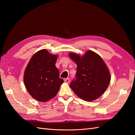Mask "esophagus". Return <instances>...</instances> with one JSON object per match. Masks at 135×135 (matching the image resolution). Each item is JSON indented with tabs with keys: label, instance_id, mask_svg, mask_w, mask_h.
<instances>
[{
	"label": "esophagus",
	"instance_id": "esophagus-1",
	"mask_svg": "<svg viewBox=\"0 0 135 135\" xmlns=\"http://www.w3.org/2000/svg\"><path fill=\"white\" fill-rule=\"evenodd\" d=\"M70 79L69 78H65L64 79V82L65 83H67V84H68V83L70 82Z\"/></svg>",
	"mask_w": 135,
	"mask_h": 135
}]
</instances>
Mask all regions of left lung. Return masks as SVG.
Returning <instances> with one entry per match:
<instances>
[{"instance_id": "left-lung-1", "label": "left lung", "mask_w": 135, "mask_h": 135, "mask_svg": "<svg viewBox=\"0 0 135 135\" xmlns=\"http://www.w3.org/2000/svg\"><path fill=\"white\" fill-rule=\"evenodd\" d=\"M69 56L77 65L76 78L70 85L71 89L85 101L99 98L111 80L110 72L102 57L91 50L82 56L74 53H70Z\"/></svg>"}]
</instances>
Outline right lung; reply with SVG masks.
<instances>
[{"label": "right lung", "instance_id": "add662e5", "mask_svg": "<svg viewBox=\"0 0 135 135\" xmlns=\"http://www.w3.org/2000/svg\"><path fill=\"white\" fill-rule=\"evenodd\" d=\"M57 59V56L42 49L33 54L25 68V86L38 101L45 102L55 97L64 82L55 65Z\"/></svg>", "mask_w": 135, "mask_h": 135}]
</instances>
